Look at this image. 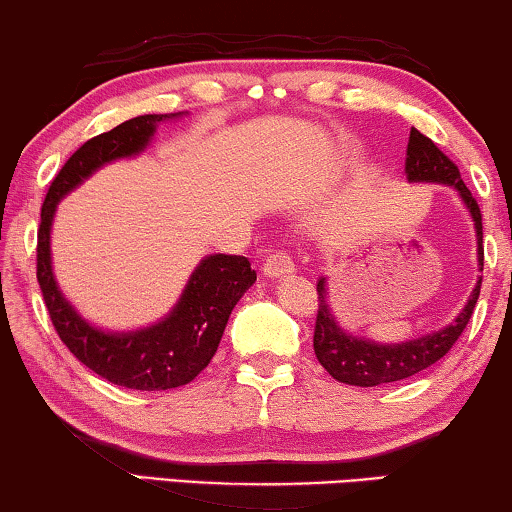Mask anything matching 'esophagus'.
<instances>
[{"instance_id": "34e87169", "label": "esophagus", "mask_w": 512, "mask_h": 512, "mask_svg": "<svg viewBox=\"0 0 512 512\" xmlns=\"http://www.w3.org/2000/svg\"><path fill=\"white\" fill-rule=\"evenodd\" d=\"M263 274L272 281L283 279V276L295 274V263H292V258L286 254H272L267 256V261L263 263Z\"/></svg>"}]
</instances>
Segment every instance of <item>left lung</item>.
<instances>
[{"instance_id": "1", "label": "left lung", "mask_w": 512, "mask_h": 512, "mask_svg": "<svg viewBox=\"0 0 512 512\" xmlns=\"http://www.w3.org/2000/svg\"><path fill=\"white\" fill-rule=\"evenodd\" d=\"M406 179L408 183H438V186H449L458 192L460 201L467 208L469 217L474 222L476 233V263L479 272H483V224L481 211L472 192L460 179L458 167L435 147V142L422 136L417 129H410L408 152H406ZM481 292V276L476 281L474 290L469 292L467 304L463 311L456 315V320L442 326L438 331L417 335L404 342H376L365 338V335H354L342 329L338 317L331 311L329 301V283L326 276L317 281V320H315V356L320 365L329 372L335 381L347 385H360V388H372V385L395 383L408 376L420 374L426 367L447 354L456 345L460 333L472 317Z\"/></svg>"}]
</instances>
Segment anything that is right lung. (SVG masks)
<instances>
[{"label": "right lung", "instance_id": "1", "mask_svg": "<svg viewBox=\"0 0 512 512\" xmlns=\"http://www.w3.org/2000/svg\"><path fill=\"white\" fill-rule=\"evenodd\" d=\"M183 115H138L88 140L56 174L40 211L38 283L56 333L92 372L131 390H170L195 379L215 356L229 315L256 283V272L245 256H204L165 317L133 331H108L88 322L58 288L52 267V224L63 197L104 165L140 156L152 145L158 124L181 120Z\"/></svg>", "mask_w": 512, "mask_h": 512}]
</instances>
